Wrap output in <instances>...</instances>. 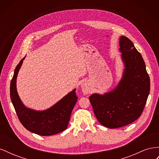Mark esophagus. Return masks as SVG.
Here are the masks:
<instances>
[{
  "mask_svg": "<svg viewBox=\"0 0 159 159\" xmlns=\"http://www.w3.org/2000/svg\"><path fill=\"white\" fill-rule=\"evenodd\" d=\"M81 90H82L84 93L88 94V93H90L91 88H90L89 85L88 83L84 82L83 84H81Z\"/></svg>",
  "mask_w": 159,
  "mask_h": 159,
  "instance_id": "obj_1",
  "label": "esophagus"
}]
</instances>
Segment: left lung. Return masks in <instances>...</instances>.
<instances>
[{
	"instance_id": "obj_1",
	"label": "left lung",
	"mask_w": 159,
	"mask_h": 159,
	"mask_svg": "<svg viewBox=\"0 0 159 159\" xmlns=\"http://www.w3.org/2000/svg\"><path fill=\"white\" fill-rule=\"evenodd\" d=\"M119 46L124 66L121 80L112 90L89 97L98 121L110 129L126 126L140 117L150 92V78L141 54L125 36L120 37Z\"/></svg>"
}]
</instances>
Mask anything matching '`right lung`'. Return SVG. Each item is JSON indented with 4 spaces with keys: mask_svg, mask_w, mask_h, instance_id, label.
Here are the masks:
<instances>
[{
    "mask_svg": "<svg viewBox=\"0 0 159 159\" xmlns=\"http://www.w3.org/2000/svg\"><path fill=\"white\" fill-rule=\"evenodd\" d=\"M26 56L16 67L11 82V99L22 125L28 131L42 136H50L68 127L71 111L78 100L75 88L48 109L37 111L25 106L18 94L16 79Z\"/></svg>",
    "mask_w": 159,
    "mask_h": 159,
    "instance_id": "right-lung-1",
    "label": "right lung"
}]
</instances>
